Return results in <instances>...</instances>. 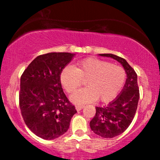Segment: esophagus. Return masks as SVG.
<instances>
[{
  "label": "esophagus",
  "instance_id": "1",
  "mask_svg": "<svg viewBox=\"0 0 160 160\" xmlns=\"http://www.w3.org/2000/svg\"><path fill=\"white\" fill-rule=\"evenodd\" d=\"M84 108V106L83 105H77L76 106V109H77V111H80L82 108Z\"/></svg>",
  "mask_w": 160,
  "mask_h": 160
}]
</instances>
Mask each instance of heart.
Returning <instances> with one entry per match:
<instances>
[{
	"label": "heart",
	"instance_id": "b5f03b06",
	"mask_svg": "<svg viewBox=\"0 0 160 160\" xmlns=\"http://www.w3.org/2000/svg\"><path fill=\"white\" fill-rule=\"evenodd\" d=\"M60 82L67 93H73L86 80V88L71 96L75 104H85L99 99L102 103L114 100L124 86L126 79L125 69L117 64L96 58H87L76 67L67 66L60 72Z\"/></svg>",
	"mask_w": 160,
	"mask_h": 160
}]
</instances>
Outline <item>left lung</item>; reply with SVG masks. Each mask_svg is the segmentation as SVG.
Segmentation results:
<instances>
[{"label":"left lung","instance_id":"8db88e82","mask_svg":"<svg viewBox=\"0 0 160 160\" xmlns=\"http://www.w3.org/2000/svg\"><path fill=\"white\" fill-rule=\"evenodd\" d=\"M120 62L127 74L125 84L120 94L105 107H97L90 121L91 130L103 138H110L123 133L132 123L139 99L137 74L125 59L114 54H99Z\"/></svg>","mask_w":160,"mask_h":160}]
</instances>
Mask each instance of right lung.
Listing matches in <instances>:
<instances>
[{"label":"right lung","instance_id":"add662e5","mask_svg":"<svg viewBox=\"0 0 160 160\" xmlns=\"http://www.w3.org/2000/svg\"><path fill=\"white\" fill-rule=\"evenodd\" d=\"M74 56L69 52L38 56L21 77V113L28 128L43 139H55L66 133L77 113L64 93L59 78L61 71Z\"/></svg>","mask_w":160,"mask_h":160}]
</instances>
